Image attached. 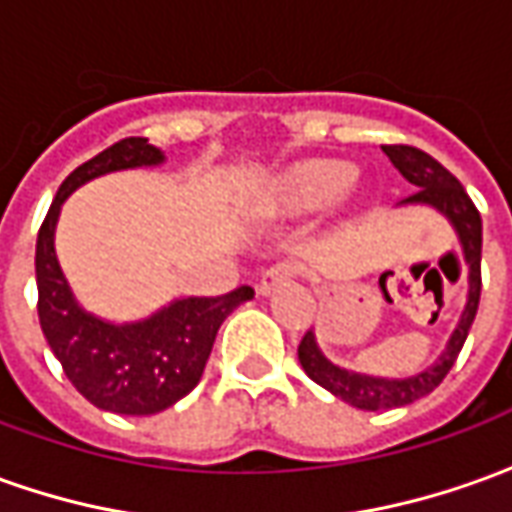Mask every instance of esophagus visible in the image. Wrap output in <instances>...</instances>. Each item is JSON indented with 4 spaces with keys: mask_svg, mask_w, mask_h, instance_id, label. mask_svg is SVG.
I'll return each mask as SVG.
<instances>
[{
    "mask_svg": "<svg viewBox=\"0 0 512 512\" xmlns=\"http://www.w3.org/2000/svg\"><path fill=\"white\" fill-rule=\"evenodd\" d=\"M293 277H296V266H293V263H288V260L274 263V266L263 271V277L257 282V291L263 293V296H268V293H274L277 288H282L285 282H291Z\"/></svg>",
    "mask_w": 512,
    "mask_h": 512,
    "instance_id": "34e87169",
    "label": "esophagus"
}]
</instances>
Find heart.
I'll use <instances>...</instances> for the list:
<instances>
[{
	"label": "heart",
	"mask_w": 512,
	"mask_h": 512,
	"mask_svg": "<svg viewBox=\"0 0 512 512\" xmlns=\"http://www.w3.org/2000/svg\"><path fill=\"white\" fill-rule=\"evenodd\" d=\"M346 182L349 166L338 160L293 163L271 180L266 196L260 199V207L271 216H307L327 205Z\"/></svg>",
	"instance_id": "b5f03b06"
}]
</instances>
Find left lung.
Masks as SVG:
<instances>
[{
  "label": "left lung",
  "mask_w": 512,
  "mask_h": 512,
  "mask_svg": "<svg viewBox=\"0 0 512 512\" xmlns=\"http://www.w3.org/2000/svg\"><path fill=\"white\" fill-rule=\"evenodd\" d=\"M382 152L391 157V163L399 169V174L418 188L416 194L407 196L405 202H424V205L438 207L443 216L455 224L468 263V299L466 310L457 321L443 355L430 368H424L421 374L407 377V380H382V377H366V374H355V371L332 366L330 360L318 352L313 332H305V338L299 343V363L305 368L307 377L318 382L321 388L335 393L346 405L360 407V410H391V407L410 405V402L435 391L443 377L449 374V368L455 366L457 355L466 343L468 330H471L477 307H480L482 291V219L477 205L466 194V188L460 185L452 171L443 169L435 157L421 152L416 146L385 144Z\"/></svg>",
  "instance_id": "1"
}]
</instances>
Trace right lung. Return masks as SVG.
<instances>
[{
	"label": "right lung",
	"instance_id": "obj_1",
	"mask_svg": "<svg viewBox=\"0 0 512 512\" xmlns=\"http://www.w3.org/2000/svg\"><path fill=\"white\" fill-rule=\"evenodd\" d=\"M163 163L146 138H124L71 171L57 188L38 230L35 282L38 321L69 382L91 405L119 416H152L194 391L221 321L255 291L241 285L224 296H188L138 324H107L85 313L55 257V224L63 199L99 174Z\"/></svg>",
	"mask_w": 512,
	"mask_h": 512
}]
</instances>
